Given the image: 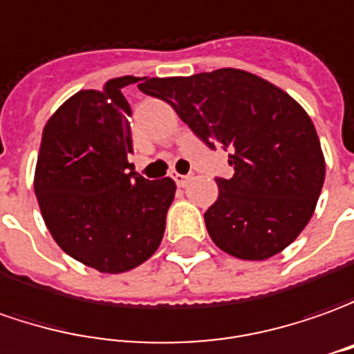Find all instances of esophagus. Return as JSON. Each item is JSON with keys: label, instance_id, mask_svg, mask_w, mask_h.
<instances>
[{"label": "esophagus", "instance_id": "1", "mask_svg": "<svg viewBox=\"0 0 354 354\" xmlns=\"http://www.w3.org/2000/svg\"><path fill=\"white\" fill-rule=\"evenodd\" d=\"M187 180H189V176H186V174H176V176H174V182H176V184H178V186H180V187L186 186Z\"/></svg>", "mask_w": 354, "mask_h": 354}]
</instances>
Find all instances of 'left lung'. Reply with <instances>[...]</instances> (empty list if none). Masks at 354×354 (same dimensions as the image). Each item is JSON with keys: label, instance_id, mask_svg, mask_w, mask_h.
I'll return each mask as SVG.
<instances>
[{"label": "left lung", "instance_id": "1", "mask_svg": "<svg viewBox=\"0 0 354 354\" xmlns=\"http://www.w3.org/2000/svg\"><path fill=\"white\" fill-rule=\"evenodd\" d=\"M139 91L168 102L209 149L228 151L232 178H215L205 211L211 240L240 259H268L308 225L326 178L316 127L295 98L242 69L143 77Z\"/></svg>", "mask_w": 354, "mask_h": 354}]
</instances>
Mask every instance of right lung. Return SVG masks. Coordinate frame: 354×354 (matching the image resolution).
I'll return each mask as SVG.
<instances>
[{
  "label": "right lung",
  "mask_w": 354,
  "mask_h": 354,
  "mask_svg": "<svg viewBox=\"0 0 354 354\" xmlns=\"http://www.w3.org/2000/svg\"><path fill=\"white\" fill-rule=\"evenodd\" d=\"M137 77L79 91L48 120L35 194L57 246L100 273H124L151 258L167 227L176 184L145 180L127 162L129 116L122 88Z\"/></svg>",
  "instance_id": "1"
}]
</instances>
